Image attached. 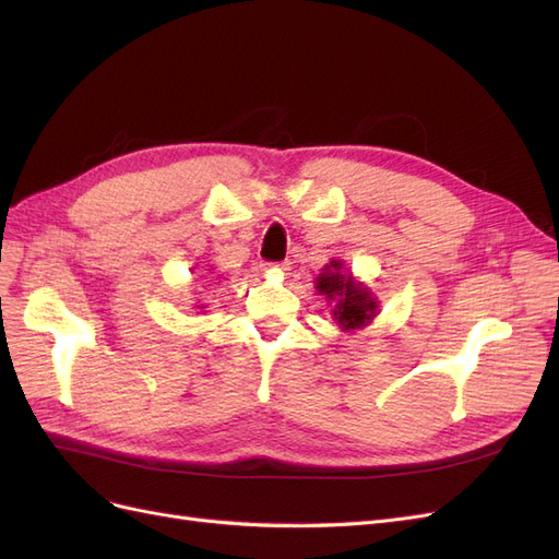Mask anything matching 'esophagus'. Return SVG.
Instances as JSON below:
<instances>
[{"label":"esophagus","mask_w":559,"mask_h":559,"mask_svg":"<svg viewBox=\"0 0 559 559\" xmlns=\"http://www.w3.org/2000/svg\"><path fill=\"white\" fill-rule=\"evenodd\" d=\"M261 273L265 275H282L284 265H273V263H261Z\"/></svg>","instance_id":"obj_1"}]
</instances>
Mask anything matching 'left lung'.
I'll return each instance as SVG.
<instances>
[{"instance_id": "1", "label": "left lung", "mask_w": 559, "mask_h": 559, "mask_svg": "<svg viewBox=\"0 0 559 559\" xmlns=\"http://www.w3.org/2000/svg\"><path fill=\"white\" fill-rule=\"evenodd\" d=\"M314 289L319 296L326 298L335 326L345 333L370 326L380 314L378 296L354 277L352 270H347L345 261L341 259H333L321 267V273L314 280Z\"/></svg>"}]
</instances>
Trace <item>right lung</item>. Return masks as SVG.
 <instances>
[{
	"label": "right lung",
	"mask_w": 559,
	"mask_h": 559,
	"mask_svg": "<svg viewBox=\"0 0 559 559\" xmlns=\"http://www.w3.org/2000/svg\"><path fill=\"white\" fill-rule=\"evenodd\" d=\"M198 308H205V306H198Z\"/></svg>",
	"instance_id": "obj_1"
}]
</instances>
